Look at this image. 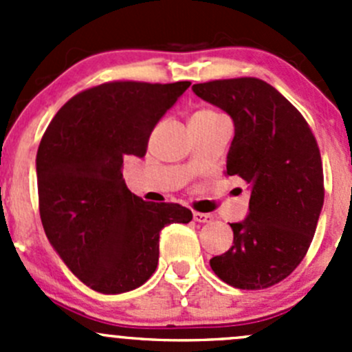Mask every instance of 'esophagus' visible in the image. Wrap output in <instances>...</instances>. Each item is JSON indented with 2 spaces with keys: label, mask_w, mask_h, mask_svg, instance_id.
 <instances>
[{
  "label": "esophagus",
  "mask_w": 352,
  "mask_h": 352,
  "mask_svg": "<svg viewBox=\"0 0 352 352\" xmlns=\"http://www.w3.org/2000/svg\"><path fill=\"white\" fill-rule=\"evenodd\" d=\"M192 218H194V221H197V223H209V221H212V216L211 214H206V212H196V211H194Z\"/></svg>",
  "instance_id": "esophagus-1"
}]
</instances>
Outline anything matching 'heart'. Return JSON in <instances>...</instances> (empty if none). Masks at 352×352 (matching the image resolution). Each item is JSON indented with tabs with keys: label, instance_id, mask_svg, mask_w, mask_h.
<instances>
[{
	"label": "heart",
	"instance_id": "1",
	"mask_svg": "<svg viewBox=\"0 0 352 352\" xmlns=\"http://www.w3.org/2000/svg\"><path fill=\"white\" fill-rule=\"evenodd\" d=\"M218 113L212 112V110H208V109H202V110H197V112L192 113V117H190V120H204V119H212V117H216Z\"/></svg>",
	"mask_w": 352,
	"mask_h": 352
}]
</instances>
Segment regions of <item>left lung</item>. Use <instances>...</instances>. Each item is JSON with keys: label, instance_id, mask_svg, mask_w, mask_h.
Instances as JSON below:
<instances>
[{"label": "left lung", "instance_id": "left-lung-1", "mask_svg": "<svg viewBox=\"0 0 352 352\" xmlns=\"http://www.w3.org/2000/svg\"><path fill=\"white\" fill-rule=\"evenodd\" d=\"M192 90L233 119L226 173L250 186L247 218L230 225L232 248L212 257L211 269L240 289L278 285L307 255L324 206L317 140L298 109L258 78L214 80Z\"/></svg>", "mask_w": 352, "mask_h": 352}]
</instances>
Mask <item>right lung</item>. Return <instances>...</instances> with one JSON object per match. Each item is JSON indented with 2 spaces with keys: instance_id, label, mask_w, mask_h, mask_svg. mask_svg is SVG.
I'll list each match as a JSON object with an SVG mask.
<instances>
[{
  "instance_id": "obj_1",
  "label": "right lung",
  "mask_w": 352,
  "mask_h": 352,
  "mask_svg": "<svg viewBox=\"0 0 352 352\" xmlns=\"http://www.w3.org/2000/svg\"><path fill=\"white\" fill-rule=\"evenodd\" d=\"M190 81H110L66 102L38 144L42 226L69 271L104 294L136 289L158 265L160 232L190 209L127 189L124 158L146 155L151 131Z\"/></svg>"
}]
</instances>
